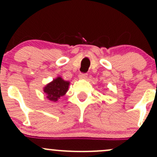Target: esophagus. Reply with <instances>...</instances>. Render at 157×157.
<instances>
[{
    "instance_id": "1",
    "label": "esophagus",
    "mask_w": 157,
    "mask_h": 157,
    "mask_svg": "<svg viewBox=\"0 0 157 157\" xmlns=\"http://www.w3.org/2000/svg\"><path fill=\"white\" fill-rule=\"evenodd\" d=\"M79 77H80V79H82V80H85V79L87 78V74H80Z\"/></svg>"
}]
</instances>
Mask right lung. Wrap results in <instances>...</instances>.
<instances>
[{"label": "right lung", "instance_id": "1", "mask_svg": "<svg viewBox=\"0 0 157 157\" xmlns=\"http://www.w3.org/2000/svg\"><path fill=\"white\" fill-rule=\"evenodd\" d=\"M70 82L64 80L61 77L54 79L44 87V92L47 95L48 100L56 102L60 97L64 96L68 90Z\"/></svg>", "mask_w": 157, "mask_h": 157}]
</instances>
